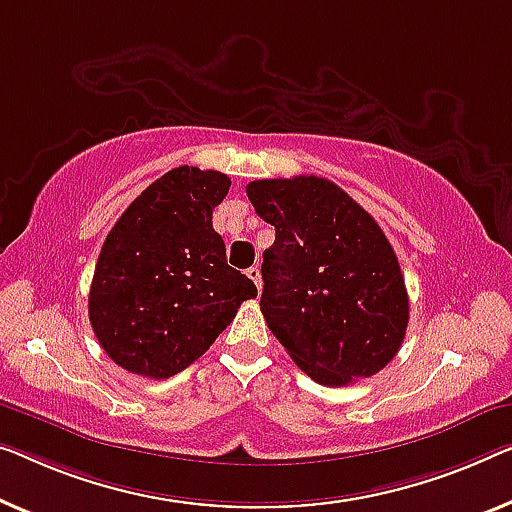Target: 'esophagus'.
Instances as JSON below:
<instances>
[{
    "mask_svg": "<svg viewBox=\"0 0 512 512\" xmlns=\"http://www.w3.org/2000/svg\"><path fill=\"white\" fill-rule=\"evenodd\" d=\"M246 273H248V278L257 285V292H262V273H259V266H250Z\"/></svg>",
    "mask_w": 512,
    "mask_h": 512,
    "instance_id": "obj_1",
    "label": "esophagus"
}]
</instances>
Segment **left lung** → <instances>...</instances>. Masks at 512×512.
<instances>
[{
  "mask_svg": "<svg viewBox=\"0 0 512 512\" xmlns=\"http://www.w3.org/2000/svg\"><path fill=\"white\" fill-rule=\"evenodd\" d=\"M246 193L257 216L276 227L259 299L271 333L317 384L377 375L407 333L409 296L375 218L312 174L250 181Z\"/></svg>",
  "mask_w": 512,
  "mask_h": 512,
  "instance_id": "left-lung-1",
  "label": "left lung"
}]
</instances>
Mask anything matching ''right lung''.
Returning <instances> with one entry per match:
<instances>
[{
  "instance_id": "add662e5",
  "label": "right lung",
  "mask_w": 512,
  "mask_h": 512,
  "mask_svg": "<svg viewBox=\"0 0 512 512\" xmlns=\"http://www.w3.org/2000/svg\"><path fill=\"white\" fill-rule=\"evenodd\" d=\"M230 177L174 167L135 197L105 239L89 289V322L119 368L167 379L227 329L255 282L227 266L213 209Z\"/></svg>"
}]
</instances>
